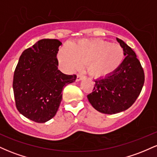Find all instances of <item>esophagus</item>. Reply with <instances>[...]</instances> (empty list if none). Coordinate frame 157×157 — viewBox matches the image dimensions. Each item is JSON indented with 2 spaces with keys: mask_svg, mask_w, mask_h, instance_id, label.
<instances>
[{
  "mask_svg": "<svg viewBox=\"0 0 157 157\" xmlns=\"http://www.w3.org/2000/svg\"><path fill=\"white\" fill-rule=\"evenodd\" d=\"M84 78H85V77L83 76V75H80V74H79V75H77V81H80V80H83Z\"/></svg>",
  "mask_w": 157,
  "mask_h": 157,
  "instance_id": "esophagus-1",
  "label": "esophagus"
}]
</instances>
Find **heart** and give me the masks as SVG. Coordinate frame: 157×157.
Returning <instances> with one entry per match:
<instances>
[{"mask_svg":"<svg viewBox=\"0 0 157 157\" xmlns=\"http://www.w3.org/2000/svg\"><path fill=\"white\" fill-rule=\"evenodd\" d=\"M123 56V49L119 44L102 40L83 39L61 48L58 60L67 71H73L86 63L90 75L101 77L115 71Z\"/></svg>","mask_w":157,"mask_h":157,"instance_id":"obj_1","label":"heart"}]
</instances>
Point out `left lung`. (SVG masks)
Listing matches in <instances>:
<instances>
[{
  "instance_id": "8db88e82",
  "label": "left lung",
  "mask_w": 157,
  "mask_h": 157,
  "mask_svg": "<svg viewBox=\"0 0 157 157\" xmlns=\"http://www.w3.org/2000/svg\"><path fill=\"white\" fill-rule=\"evenodd\" d=\"M117 40L123 48L125 59L112 73L95 80L93 91L87 95L91 105L106 114L120 113L130 108L145 82L143 68L135 52L123 40Z\"/></svg>"
}]
</instances>
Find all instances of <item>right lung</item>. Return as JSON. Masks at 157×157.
<instances>
[{
    "label": "right lung",
    "instance_id": "obj_1",
    "mask_svg": "<svg viewBox=\"0 0 157 157\" xmlns=\"http://www.w3.org/2000/svg\"><path fill=\"white\" fill-rule=\"evenodd\" d=\"M62 43L42 39L23 52L14 72L15 105L21 114L43 123L55 116L62 100V90L76 80L58 70L57 54Z\"/></svg>",
    "mask_w": 157,
    "mask_h": 157
}]
</instances>
